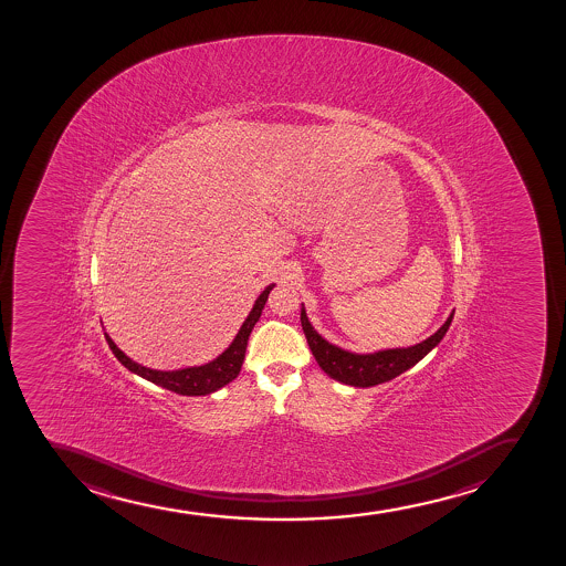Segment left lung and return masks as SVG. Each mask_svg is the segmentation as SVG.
<instances>
[{"instance_id":"obj_1","label":"left lung","mask_w":566,"mask_h":566,"mask_svg":"<svg viewBox=\"0 0 566 566\" xmlns=\"http://www.w3.org/2000/svg\"><path fill=\"white\" fill-rule=\"evenodd\" d=\"M452 316H447L446 324L430 335L429 339L421 340L413 346L406 348H387V350L373 352V354H356L348 352L339 346L327 343L318 332H316L305 307H302V327H304L307 345H310L316 364L326 373L329 378L354 387H373L384 381L394 380L406 370L411 369L413 365L419 364L422 357L427 356L432 348L440 345V340L446 337L447 329L451 326Z\"/></svg>"}]
</instances>
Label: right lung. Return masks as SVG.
Instances as JSON below:
<instances>
[{
    "mask_svg": "<svg viewBox=\"0 0 566 566\" xmlns=\"http://www.w3.org/2000/svg\"><path fill=\"white\" fill-rule=\"evenodd\" d=\"M272 289H274V285H269L259 294L255 304H253V310L250 311L244 324L240 326L239 334L232 339L229 348L221 352L220 356L209 361V364L199 365V367H186V369L177 370L149 369V367L136 364L134 359L126 356L125 352L120 350L119 346L115 345L109 335H106L107 345L114 352L115 357L134 375L142 376L145 380L153 381V384L164 387V389H169L172 394L186 395V397L214 394L239 376L242 364H244L245 346H248L251 329L255 326L256 321L261 318L262 310H264V304H266Z\"/></svg>",
    "mask_w": 566,
    "mask_h": 566,
    "instance_id": "right-lung-1",
    "label": "right lung"
}]
</instances>
